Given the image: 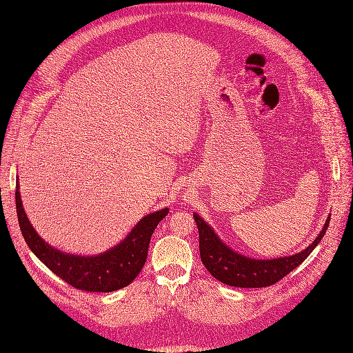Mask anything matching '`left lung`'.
<instances>
[{"label":"left lung","instance_id":"1","mask_svg":"<svg viewBox=\"0 0 353 353\" xmlns=\"http://www.w3.org/2000/svg\"><path fill=\"white\" fill-rule=\"evenodd\" d=\"M193 217L199 229V248L203 265L217 281L234 288H266L279 282L282 277L298 268L321 243L330 221L329 214L321 233L306 249L290 256L265 261L234 252L216 234L205 219L197 213H193Z\"/></svg>","mask_w":353,"mask_h":353}]
</instances>
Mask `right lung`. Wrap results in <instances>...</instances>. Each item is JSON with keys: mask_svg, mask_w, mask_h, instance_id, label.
<instances>
[{"mask_svg": "<svg viewBox=\"0 0 353 353\" xmlns=\"http://www.w3.org/2000/svg\"><path fill=\"white\" fill-rule=\"evenodd\" d=\"M15 206L26 243L40 261L64 282L85 292H114L132 283L143 269L150 239L169 208L144 216L119 245L96 256L65 253L50 246L26 214L17 179Z\"/></svg>", "mask_w": 353, "mask_h": 353, "instance_id": "add662e5", "label": "right lung"}]
</instances>
